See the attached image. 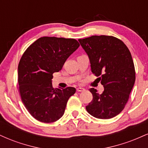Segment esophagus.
Segmentation results:
<instances>
[{
    "instance_id": "esophagus-1",
    "label": "esophagus",
    "mask_w": 148,
    "mask_h": 148,
    "mask_svg": "<svg viewBox=\"0 0 148 148\" xmlns=\"http://www.w3.org/2000/svg\"><path fill=\"white\" fill-rule=\"evenodd\" d=\"M84 90H85V89H84V88H76V91H77V92H83Z\"/></svg>"
}]
</instances>
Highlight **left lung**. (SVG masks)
Here are the masks:
<instances>
[{"label": "left lung", "instance_id": "left-lung-1", "mask_svg": "<svg viewBox=\"0 0 148 148\" xmlns=\"http://www.w3.org/2000/svg\"><path fill=\"white\" fill-rule=\"evenodd\" d=\"M79 41L89 57L92 72L104 88L101 94L95 88L90 89L93 98L86 110L95 118H113L124 109L135 83V67L130 50L113 36L93 35Z\"/></svg>", "mask_w": 148, "mask_h": 148}]
</instances>
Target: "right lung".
<instances>
[{"label": "right lung", "mask_w": 148, "mask_h": 148, "mask_svg": "<svg viewBox=\"0 0 148 148\" xmlns=\"http://www.w3.org/2000/svg\"><path fill=\"white\" fill-rule=\"evenodd\" d=\"M79 46L75 39L42 37L23 53L18 66V90L22 102L38 121L53 123L63 115L67 101L76 89H54L53 74L61 70Z\"/></svg>", "instance_id": "add662e5"}]
</instances>
